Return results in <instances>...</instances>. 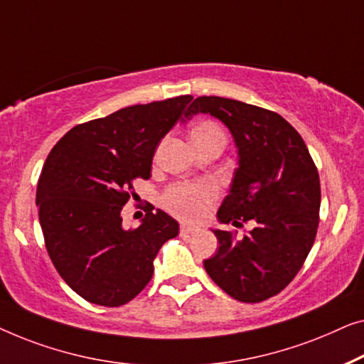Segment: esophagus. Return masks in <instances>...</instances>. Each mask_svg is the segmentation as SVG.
Returning <instances> with one entry per match:
<instances>
[{
	"instance_id": "1",
	"label": "esophagus",
	"mask_w": 364,
	"mask_h": 364,
	"mask_svg": "<svg viewBox=\"0 0 364 364\" xmlns=\"http://www.w3.org/2000/svg\"><path fill=\"white\" fill-rule=\"evenodd\" d=\"M181 235H191V234H196L198 229L196 228H191V226H186V224H183L181 229H180Z\"/></svg>"
}]
</instances>
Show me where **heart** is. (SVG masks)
Returning <instances> with one entry per match:
<instances>
[{
  "label": "heart",
  "instance_id": "heart-1",
  "mask_svg": "<svg viewBox=\"0 0 364 364\" xmlns=\"http://www.w3.org/2000/svg\"><path fill=\"white\" fill-rule=\"evenodd\" d=\"M223 135L221 129L213 122H201L191 130V141ZM218 196V188L213 181H201L194 184H180L168 189L163 196V203L173 214L188 221H198L208 213L209 204Z\"/></svg>",
  "mask_w": 364,
  "mask_h": 364
}]
</instances>
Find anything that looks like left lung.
Instances as JSON below:
<instances>
[{"label": "left lung", "mask_w": 364, "mask_h": 364, "mask_svg": "<svg viewBox=\"0 0 364 364\" xmlns=\"http://www.w3.org/2000/svg\"><path fill=\"white\" fill-rule=\"evenodd\" d=\"M196 114L216 117L237 148L229 194L218 211L221 224L250 223L235 232L213 229L218 252L204 260L214 284L245 304L277 295L304 265L320 211V178L304 138L275 112L224 97H198L183 122Z\"/></svg>", "instance_id": "1"}]
</instances>
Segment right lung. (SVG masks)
Returning a JSON list of instances; mask_svg holds the SVG:
<instances>
[{
	"instance_id": "1",
	"label": "right lung",
	"mask_w": 364,
	"mask_h": 364,
	"mask_svg": "<svg viewBox=\"0 0 364 364\" xmlns=\"http://www.w3.org/2000/svg\"><path fill=\"white\" fill-rule=\"evenodd\" d=\"M191 95L132 105L69 130L41 171L36 204L46 249L64 282L90 304L120 306L153 275L161 245L180 232L150 208L135 229L122 226L133 181L148 180L158 143Z\"/></svg>"
}]
</instances>
